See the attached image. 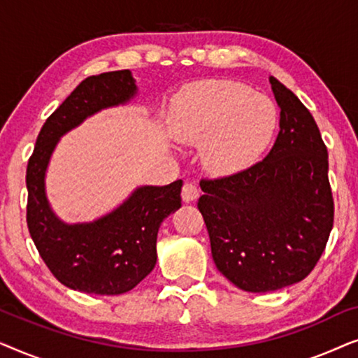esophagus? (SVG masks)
Wrapping results in <instances>:
<instances>
[{"label":"esophagus","instance_id":"1","mask_svg":"<svg viewBox=\"0 0 358 358\" xmlns=\"http://www.w3.org/2000/svg\"><path fill=\"white\" fill-rule=\"evenodd\" d=\"M199 197V189H197V185L195 184H190V182H187V184H184V187H182V200L185 203H189V202H194L195 199Z\"/></svg>","mask_w":358,"mask_h":358}]
</instances>
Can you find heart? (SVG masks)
<instances>
[{
    "label": "heart",
    "instance_id": "obj_1",
    "mask_svg": "<svg viewBox=\"0 0 358 358\" xmlns=\"http://www.w3.org/2000/svg\"><path fill=\"white\" fill-rule=\"evenodd\" d=\"M278 109L271 97L241 83H194L176 97L169 131L182 145H200V161L215 176L243 173L261 158L275 135Z\"/></svg>",
    "mask_w": 358,
    "mask_h": 358
}]
</instances>
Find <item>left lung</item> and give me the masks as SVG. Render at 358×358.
Here are the masks:
<instances>
[{
  "label": "left lung",
  "mask_w": 358,
  "mask_h": 358,
  "mask_svg": "<svg viewBox=\"0 0 358 358\" xmlns=\"http://www.w3.org/2000/svg\"><path fill=\"white\" fill-rule=\"evenodd\" d=\"M280 131L261 163L202 180L199 210L215 266L251 293L301 282L320 261L334 222L327 150L310 110L268 76Z\"/></svg>",
  "instance_id": "left-lung-1"
}]
</instances>
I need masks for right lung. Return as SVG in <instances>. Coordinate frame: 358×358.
<instances>
[{
  "instance_id": "1",
  "label": "right lung",
  "mask_w": 358,
  "mask_h": 358,
  "mask_svg": "<svg viewBox=\"0 0 358 358\" xmlns=\"http://www.w3.org/2000/svg\"><path fill=\"white\" fill-rule=\"evenodd\" d=\"M138 96L130 70L90 76L48 117L29 159L27 227L50 272L71 290L120 295L156 266L161 223L180 208L182 180L138 185L124 202L91 222L68 223L47 197V171L62 136L101 110L130 104Z\"/></svg>"
}]
</instances>
